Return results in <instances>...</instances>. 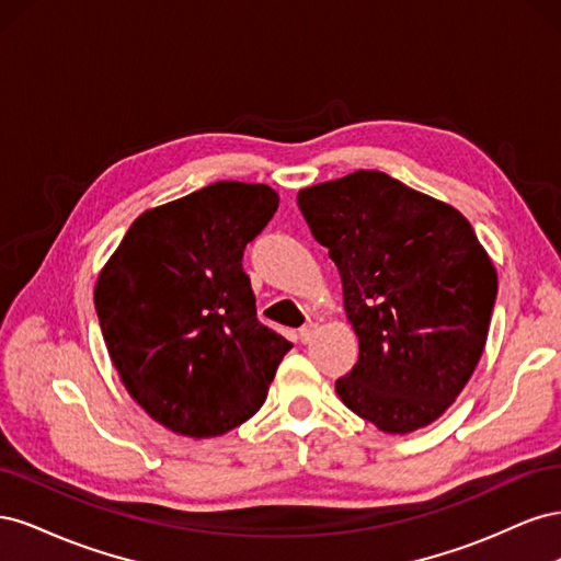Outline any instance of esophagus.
<instances>
[{
	"mask_svg": "<svg viewBox=\"0 0 561 561\" xmlns=\"http://www.w3.org/2000/svg\"><path fill=\"white\" fill-rule=\"evenodd\" d=\"M316 330H318V322H307V325L299 330V342L301 344H309L311 339H313V334H316Z\"/></svg>",
	"mask_w": 561,
	"mask_h": 561,
	"instance_id": "esophagus-1",
	"label": "esophagus"
}]
</instances>
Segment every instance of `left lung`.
<instances>
[{
  "instance_id": "left-lung-1",
  "label": "left lung",
  "mask_w": 561,
  "mask_h": 561,
  "mask_svg": "<svg viewBox=\"0 0 561 561\" xmlns=\"http://www.w3.org/2000/svg\"><path fill=\"white\" fill-rule=\"evenodd\" d=\"M297 206L330 250L360 355L336 393L383 433L443 416L478 367L499 278L468 219L379 171L307 186Z\"/></svg>"
}]
</instances>
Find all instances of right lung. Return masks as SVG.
I'll return each mask as SVG.
<instances>
[{
  "mask_svg": "<svg viewBox=\"0 0 561 561\" xmlns=\"http://www.w3.org/2000/svg\"><path fill=\"white\" fill-rule=\"evenodd\" d=\"M276 210L266 184H208L145 210L100 271L93 295L112 365L130 398L178 435L241 426L293 348L257 320L241 264Z\"/></svg>",
  "mask_w": 561,
  "mask_h": 561,
  "instance_id": "1",
  "label": "right lung"
}]
</instances>
